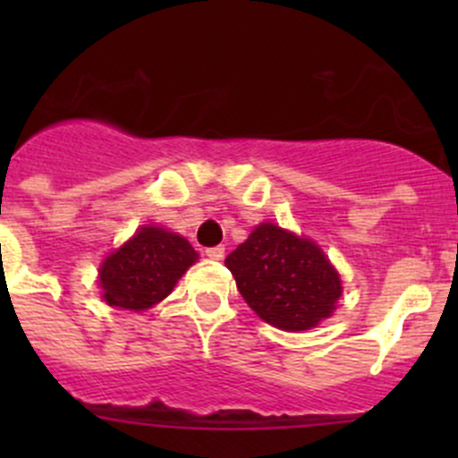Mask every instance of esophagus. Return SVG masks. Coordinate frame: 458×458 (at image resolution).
<instances>
[{
    "instance_id": "obj_1",
    "label": "esophagus",
    "mask_w": 458,
    "mask_h": 458,
    "mask_svg": "<svg viewBox=\"0 0 458 458\" xmlns=\"http://www.w3.org/2000/svg\"><path fill=\"white\" fill-rule=\"evenodd\" d=\"M224 252H225L224 246H212V248H208V250H206V257L219 261V259H224Z\"/></svg>"
}]
</instances>
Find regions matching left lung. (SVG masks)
Instances as JSON below:
<instances>
[{
  "label": "left lung",
  "mask_w": 458,
  "mask_h": 458,
  "mask_svg": "<svg viewBox=\"0 0 458 458\" xmlns=\"http://www.w3.org/2000/svg\"><path fill=\"white\" fill-rule=\"evenodd\" d=\"M225 266L248 306L281 330L315 327L341 297V279L321 248L275 224L257 225Z\"/></svg>",
  "instance_id": "left-lung-1"
}]
</instances>
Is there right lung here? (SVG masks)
<instances>
[{"label": "right lung", "instance_id": "1", "mask_svg": "<svg viewBox=\"0 0 458 458\" xmlns=\"http://www.w3.org/2000/svg\"><path fill=\"white\" fill-rule=\"evenodd\" d=\"M197 261V252L179 234L140 228L99 267L104 299L123 310H146L173 293L179 276Z\"/></svg>", "mask_w": 458, "mask_h": 458}]
</instances>
